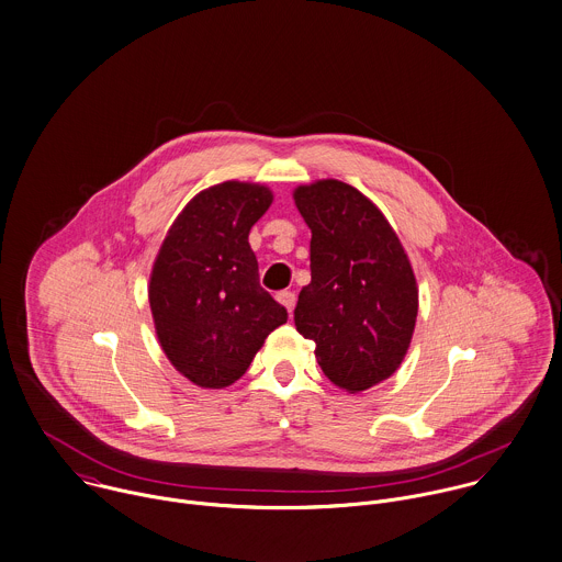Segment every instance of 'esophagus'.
Returning a JSON list of instances; mask_svg holds the SVG:
<instances>
[{"instance_id":"esophagus-1","label":"esophagus","mask_w":562,"mask_h":562,"mask_svg":"<svg viewBox=\"0 0 562 562\" xmlns=\"http://www.w3.org/2000/svg\"><path fill=\"white\" fill-rule=\"evenodd\" d=\"M277 299H279V303L288 310V314L292 316V312H294V305H296V294L294 292H288V290H283V292H279L277 294Z\"/></svg>"}]
</instances>
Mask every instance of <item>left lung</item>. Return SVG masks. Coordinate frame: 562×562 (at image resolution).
Wrapping results in <instances>:
<instances>
[{"instance_id":"1","label":"left lung","mask_w":562,"mask_h":562,"mask_svg":"<svg viewBox=\"0 0 562 562\" xmlns=\"http://www.w3.org/2000/svg\"><path fill=\"white\" fill-rule=\"evenodd\" d=\"M294 204L312 231V281L299 294L294 325L316 342V360L338 389L367 391L395 373L411 345V261L380 209L340 180L299 187Z\"/></svg>"}]
</instances>
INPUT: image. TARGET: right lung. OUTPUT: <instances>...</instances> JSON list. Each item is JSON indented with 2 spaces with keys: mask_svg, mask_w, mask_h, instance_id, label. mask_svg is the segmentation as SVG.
Returning <instances> with one entry per match:
<instances>
[{
  "mask_svg": "<svg viewBox=\"0 0 562 562\" xmlns=\"http://www.w3.org/2000/svg\"><path fill=\"white\" fill-rule=\"evenodd\" d=\"M272 191L222 182L198 193L171 224L154 261L149 305L171 364L202 389H224L250 367L288 312L259 285L250 228Z\"/></svg>",
  "mask_w": 562,
  "mask_h": 562,
  "instance_id": "1",
  "label": "right lung"
}]
</instances>
